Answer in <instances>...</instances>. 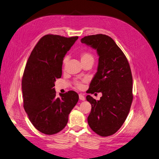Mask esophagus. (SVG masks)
Returning a JSON list of instances; mask_svg holds the SVG:
<instances>
[{"instance_id": "34e87169", "label": "esophagus", "mask_w": 159, "mask_h": 159, "mask_svg": "<svg viewBox=\"0 0 159 159\" xmlns=\"http://www.w3.org/2000/svg\"><path fill=\"white\" fill-rule=\"evenodd\" d=\"M79 98H80V100H82V101H84V100L85 99V98L84 96L82 94H81V93L79 94Z\"/></svg>"}]
</instances>
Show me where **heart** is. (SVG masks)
<instances>
[{
  "mask_svg": "<svg viewBox=\"0 0 159 159\" xmlns=\"http://www.w3.org/2000/svg\"><path fill=\"white\" fill-rule=\"evenodd\" d=\"M80 59H81V63H86V62H92L93 64L94 60H95V56L94 55L88 51H84L82 52H81L80 54ZM67 60H68V57L66 56L64 60H63V64L65 65ZM75 85L78 88H81L83 87V84L80 82V81H77L75 83Z\"/></svg>",
  "mask_w": 159,
  "mask_h": 159,
  "instance_id": "1",
  "label": "heart"
}]
</instances>
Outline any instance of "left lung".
<instances>
[{"mask_svg": "<svg viewBox=\"0 0 159 159\" xmlns=\"http://www.w3.org/2000/svg\"><path fill=\"white\" fill-rule=\"evenodd\" d=\"M81 42L97 50L98 71L91 80L88 93L102 92L95 100L89 95L91 105L88 117L90 128L102 137L116 133L123 125L133 101V78L131 68L122 50L111 38L105 34L85 36Z\"/></svg>", "mask_w": 159, "mask_h": 159, "instance_id": "8db88e82", "label": "left lung"}]
</instances>
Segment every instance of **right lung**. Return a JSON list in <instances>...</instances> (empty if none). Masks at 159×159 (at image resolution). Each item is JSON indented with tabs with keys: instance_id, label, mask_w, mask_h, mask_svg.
Returning a JSON list of instances; mask_svg holds the SVG:
<instances>
[{
	"instance_id": "1",
	"label": "right lung",
	"mask_w": 159,
	"mask_h": 159,
	"mask_svg": "<svg viewBox=\"0 0 159 159\" xmlns=\"http://www.w3.org/2000/svg\"><path fill=\"white\" fill-rule=\"evenodd\" d=\"M78 36H43L28 57L22 80L24 108L37 130L46 134L61 131L79 99L74 91L56 97L55 81L60 78L66 53Z\"/></svg>"
}]
</instances>
